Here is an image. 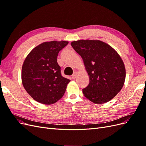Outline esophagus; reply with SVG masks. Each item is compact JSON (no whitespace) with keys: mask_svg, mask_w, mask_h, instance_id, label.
I'll return each instance as SVG.
<instances>
[{"mask_svg":"<svg viewBox=\"0 0 146 146\" xmlns=\"http://www.w3.org/2000/svg\"><path fill=\"white\" fill-rule=\"evenodd\" d=\"M77 72H74V74L72 75V78L75 79V78H76L77 77Z\"/></svg>","mask_w":146,"mask_h":146,"instance_id":"34e87169","label":"esophagus"}]
</instances>
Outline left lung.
Wrapping results in <instances>:
<instances>
[{
    "label": "left lung",
    "mask_w": 146,
    "mask_h": 146,
    "mask_svg": "<svg viewBox=\"0 0 146 146\" xmlns=\"http://www.w3.org/2000/svg\"><path fill=\"white\" fill-rule=\"evenodd\" d=\"M80 55L90 77L83 89L86 98L94 104L111 100L121 90L125 79V69L116 51L99 40H78L71 42Z\"/></svg>",
    "instance_id": "1"
}]
</instances>
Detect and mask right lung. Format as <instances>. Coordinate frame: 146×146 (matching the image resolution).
I'll return each mask as SVG.
<instances>
[{
  "label": "right lung",
  "mask_w": 146,
  "mask_h": 146,
  "mask_svg": "<svg viewBox=\"0 0 146 146\" xmlns=\"http://www.w3.org/2000/svg\"><path fill=\"white\" fill-rule=\"evenodd\" d=\"M68 44L65 41L43 42L26 57L22 68V82L26 91L39 103L53 104L64 94L70 80L61 76L57 56Z\"/></svg>",
  "instance_id": "right-lung-1"
}]
</instances>
